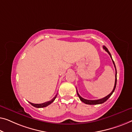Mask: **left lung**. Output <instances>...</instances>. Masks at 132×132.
<instances>
[{"mask_svg": "<svg viewBox=\"0 0 132 132\" xmlns=\"http://www.w3.org/2000/svg\"><path fill=\"white\" fill-rule=\"evenodd\" d=\"M103 49L105 50L109 54V55H110L111 58L112 59V56H111V53H109V51H108V48L105 47V46H103ZM112 62L113 63H114V66H115V68H116V80H115V85H114V88H113V90L112 91V92L110 94H109L108 95L106 96V97L102 98V99H98V100H87V99H84V98H82L81 96L79 95V94H78V91H77V94L78 96V97L79 99H80V100L82 102H84V103L85 104H87V105H98V104H102L105 102H106L107 101L108 99H109V97H111V96L112 95L113 92H114L115 89H116V84H117V69H116V65H115V63H114V62L112 60Z\"/></svg>", "mask_w": 132, "mask_h": 132, "instance_id": "8db88e82", "label": "left lung"}]
</instances>
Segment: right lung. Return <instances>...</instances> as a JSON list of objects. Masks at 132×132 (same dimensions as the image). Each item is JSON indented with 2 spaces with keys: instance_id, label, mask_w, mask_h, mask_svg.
<instances>
[{
  "instance_id": "obj_1",
  "label": "right lung",
  "mask_w": 132,
  "mask_h": 132,
  "mask_svg": "<svg viewBox=\"0 0 132 132\" xmlns=\"http://www.w3.org/2000/svg\"><path fill=\"white\" fill-rule=\"evenodd\" d=\"M57 94H56V96H55L53 98V99L51 100V101H48V102H46L45 103H40V104H35V103H32L31 102H29L31 104V105L33 106L34 107H36V108H44V107H46L47 106H48L49 105H50L51 103H53L54 101V100L55 99V98H56L57 97Z\"/></svg>"
}]
</instances>
